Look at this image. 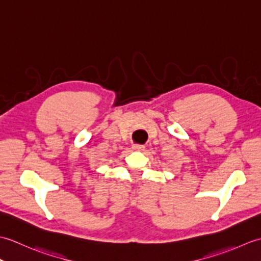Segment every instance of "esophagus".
Instances as JSON below:
<instances>
[{"label":"esophagus","instance_id":"esophagus-1","mask_svg":"<svg viewBox=\"0 0 261 261\" xmlns=\"http://www.w3.org/2000/svg\"><path fill=\"white\" fill-rule=\"evenodd\" d=\"M132 149L136 151H142L143 149H145V146L142 145H132Z\"/></svg>","mask_w":261,"mask_h":261}]
</instances>
